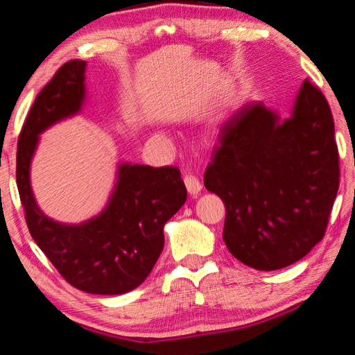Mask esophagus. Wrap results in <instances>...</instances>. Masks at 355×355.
<instances>
[{
	"instance_id": "34e87169",
	"label": "esophagus",
	"mask_w": 355,
	"mask_h": 355,
	"mask_svg": "<svg viewBox=\"0 0 355 355\" xmlns=\"http://www.w3.org/2000/svg\"><path fill=\"white\" fill-rule=\"evenodd\" d=\"M184 186H186V189H188L191 196H197L202 191V183L199 182V178L194 177V175H186L184 177Z\"/></svg>"
}]
</instances>
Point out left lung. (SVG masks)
I'll list each match as a JSON object with an SVG mask.
<instances>
[{
    "label": "left lung",
    "mask_w": 355,
    "mask_h": 355,
    "mask_svg": "<svg viewBox=\"0 0 355 355\" xmlns=\"http://www.w3.org/2000/svg\"><path fill=\"white\" fill-rule=\"evenodd\" d=\"M225 205L224 241L258 271L304 258L324 238L340 184L326 97L309 80L282 119L261 101L228 117L203 177Z\"/></svg>",
    "instance_id": "obj_1"
}]
</instances>
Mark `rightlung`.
Masks as SVG:
<instances>
[{
    "label": "right lung",
    "instance_id": "right-lung-1",
    "mask_svg": "<svg viewBox=\"0 0 355 355\" xmlns=\"http://www.w3.org/2000/svg\"><path fill=\"white\" fill-rule=\"evenodd\" d=\"M86 61H69L42 89L17 146V186L29 233L71 286L91 294H123L139 286L164 248V224L186 202L175 166L122 163L106 208L83 224H62L40 211L29 169L39 135L81 111Z\"/></svg>",
    "mask_w": 355,
    "mask_h": 355
}]
</instances>
